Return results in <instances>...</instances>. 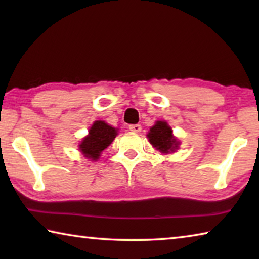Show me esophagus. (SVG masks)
Masks as SVG:
<instances>
[{"label":"esophagus","mask_w":259,"mask_h":259,"mask_svg":"<svg viewBox=\"0 0 259 259\" xmlns=\"http://www.w3.org/2000/svg\"><path fill=\"white\" fill-rule=\"evenodd\" d=\"M129 129H130V131H133V133H140V131H142V125H140V124H130Z\"/></svg>","instance_id":"1"}]
</instances>
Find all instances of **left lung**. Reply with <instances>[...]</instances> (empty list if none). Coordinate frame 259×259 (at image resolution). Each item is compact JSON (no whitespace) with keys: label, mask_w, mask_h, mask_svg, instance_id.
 Here are the masks:
<instances>
[{"label":"left lung","mask_w":259,"mask_h":259,"mask_svg":"<svg viewBox=\"0 0 259 259\" xmlns=\"http://www.w3.org/2000/svg\"><path fill=\"white\" fill-rule=\"evenodd\" d=\"M147 138L153 147L163 154L176 152L181 145V142H178L177 138L172 135L170 125L164 121H156L155 124L150 129V133L147 134Z\"/></svg>","instance_id":"8db88e82"}]
</instances>
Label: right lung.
Listing matches in <instances>:
<instances>
[{"label": "right lung", "instance_id": "right-lung-1", "mask_svg": "<svg viewBox=\"0 0 259 259\" xmlns=\"http://www.w3.org/2000/svg\"><path fill=\"white\" fill-rule=\"evenodd\" d=\"M117 129L107 124L105 121H95L89 129V135L80 143V151L88 159L97 161L105 148L111 145L116 137Z\"/></svg>", "mask_w": 259, "mask_h": 259}]
</instances>
